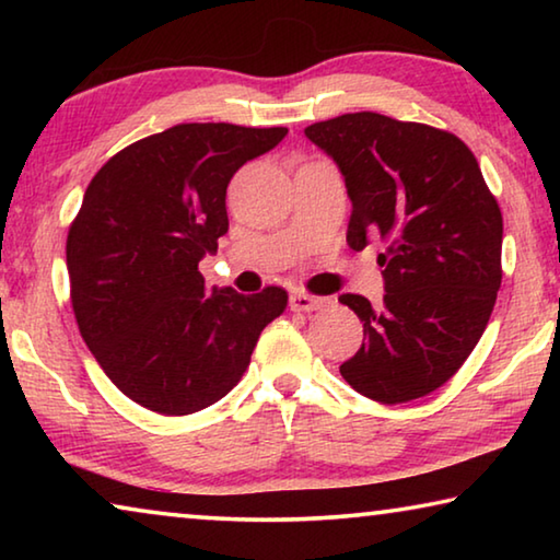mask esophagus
I'll return each instance as SVG.
<instances>
[{"label":"esophagus","mask_w":560,"mask_h":560,"mask_svg":"<svg viewBox=\"0 0 560 560\" xmlns=\"http://www.w3.org/2000/svg\"><path fill=\"white\" fill-rule=\"evenodd\" d=\"M328 303H330V299L314 296V293H306V291H293L289 299L291 311H318V308L328 306Z\"/></svg>","instance_id":"1"}]
</instances>
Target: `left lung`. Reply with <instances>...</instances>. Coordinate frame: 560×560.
<instances>
[{
    "instance_id": "1",
    "label": "left lung",
    "mask_w": 560,
    "mask_h": 560,
    "mask_svg": "<svg viewBox=\"0 0 560 560\" xmlns=\"http://www.w3.org/2000/svg\"><path fill=\"white\" fill-rule=\"evenodd\" d=\"M306 138L336 160L353 202L350 249L387 244L383 306L343 293L363 320V346L340 365L360 395L383 405L438 390L489 324L501 287L504 220L471 150L447 130L381 113L314 122Z\"/></svg>"
}]
</instances>
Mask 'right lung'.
<instances>
[{
	"instance_id": "obj_1",
	"label": "right lung",
	"mask_w": 560,
	"mask_h": 560,
	"mask_svg": "<svg viewBox=\"0 0 560 560\" xmlns=\"http://www.w3.org/2000/svg\"><path fill=\"white\" fill-rule=\"evenodd\" d=\"M287 128L179 122L122 148L69 226L75 324L113 385L160 415H192L242 381L289 293L214 289L200 261L230 230L226 185Z\"/></svg>"
}]
</instances>
